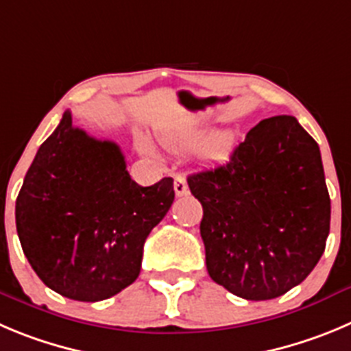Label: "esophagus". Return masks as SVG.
I'll return each instance as SVG.
<instances>
[{"instance_id": "esophagus-1", "label": "esophagus", "mask_w": 351, "mask_h": 351, "mask_svg": "<svg viewBox=\"0 0 351 351\" xmlns=\"http://www.w3.org/2000/svg\"><path fill=\"white\" fill-rule=\"evenodd\" d=\"M173 186H175V194L178 195V197L189 194V185H186V180L183 175L175 176V183H173Z\"/></svg>"}]
</instances>
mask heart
<instances>
[{
    "label": "heart",
    "mask_w": 351,
    "mask_h": 351,
    "mask_svg": "<svg viewBox=\"0 0 351 351\" xmlns=\"http://www.w3.org/2000/svg\"><path fill=\"white\" fill-rule=\"evenodd\" d=\"M201 138V133L194 130H180L168 133V135L162 136V143H165L168 149H189V147L195 145ZM230 143V133L227 131H216L202 143V154L204 156H216L220 154L225 147ZM140 149L145 154H152V145L147 142L145 138L140 140Z\"/></svg>",
    "instance_id": "b5f03b06"
}]
</instances>
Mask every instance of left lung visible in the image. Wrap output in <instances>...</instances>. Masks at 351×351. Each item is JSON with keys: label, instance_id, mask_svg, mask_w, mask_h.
Wrapping results in <instances>:
<instances>
[{"label": "left lung", "instance_id": "8db88e82", "mask_svg": "<svg viewBox=\"0 0 351 351\" xmlns=\"http://www.w3.org/2000/svg\"><path fill=\"white\" fill-rule=\"evenodd\" d=\"M186 182L204 211L209 277L232 294L274 300L319 263L330 199L319 145L296 117L260 121L223 162Z\"/></svg>", "mask_w": 351, "mask_h": 351}]
</instances>
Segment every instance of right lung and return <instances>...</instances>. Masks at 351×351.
I'll return each mask as SVG.
<instances>
[{
	"mask_svg": "<svg viewBox=\"0 0 351 351\" xmlns=\"http://www.w3.org/2000/svg\"><path fill=\"white\" fill-rule=\"evenodd\" d=\"M173 201V178L140 186L119 145L74 128L67 110L25 175L15 204L17 234L50 289L101 301L135 282L145 239Z\"/></svg>",
	"mask_w": 351,
	"mask_h": 351,
	"instance_id": "add662e5",
	"label": "right lung"
}]
</instances>
